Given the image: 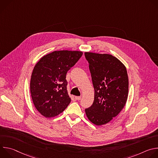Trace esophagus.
<instances>
[{
  "instance_id": "obj_1",
  "label": "esophagus",
  "mask_w": 158,
  "mask_h": 158,
  "mask_svg": "<svg viewBox=\"0 0 158 158\" xmlns=\"http://www.w3.org/2000/svg\"><path fill=\"white\" fill-rule=\"evenodd\" d=\"M81 99V96H75V99L77 100V101H79Z\"/></svg>"
}]
</instances>
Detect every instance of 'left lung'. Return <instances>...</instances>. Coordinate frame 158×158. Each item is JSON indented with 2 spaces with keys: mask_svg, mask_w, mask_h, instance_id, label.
<instances>
[{
  "mask_svg": "<svg viewBox=\"0 0 158 158\" xmlns=\"http://www.w3.org/2000/svg\"><path fill=\"white\" fill-rule=\"evenodd\" d=\"M94 88L93 105L85 109L89 120L97 126L106 124L124 108L127 101L129 81L125 65L107 54L84 53Z\"/></svg>",
  "mask_w": 158,
  "mask_h": 158,
  "instance_id": "8db88e82",
  "label": "left lung"
}]
</instances>
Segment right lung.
Returning <instances> with one entry per match:
<instances>
[{
	"label": "right lung",
	"instance_id": "add662e5",
	"mask_svg": "<svg viewBox=\"0 0 158 158\" xmlns=\"http://www.w3.org/2000/svg\"><path fill=\"white\" fill-rule=\"evenodd\" d=\"M82 55L81 51H54L35 64L31 79V94L35 108L44 117L59 115L71 102L66 74Z\"/></svg>",
	"mask_w": 158,
	"mask_h": 158
}]
</instances>
